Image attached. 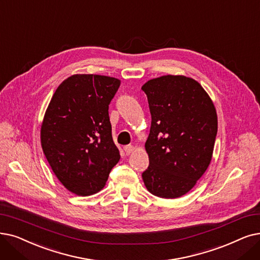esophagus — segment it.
I'll list each match as a JSON object with an SVG mask.
<instances>
[{
	"mask_svg": "<svg viewBox=\"0 0 260 260\" xmlns=\"http://www.w3.org/2000/svg\"><path fill=\"white\" fill-rule=\"evenodd\" d=\"M134 150H135V148H134V146H133L132 144H128V145L124 146V151H125V154H126V155H129L131 153H133Z\"/></svg>",
	"mask_w": 260,
	"mask_h": 260,
	"instance_id": "esophagus-1",
	"label": "esophagus"
}]
</instances>
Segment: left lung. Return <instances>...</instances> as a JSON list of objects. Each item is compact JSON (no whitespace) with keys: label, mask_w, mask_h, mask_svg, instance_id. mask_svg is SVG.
I'll return each instance as SVG.
<instances>
[{"label":"left lung","mask_w":260,"mask_h":260,"mask_svg":"<svg viewBox=\"0 0 260 260\" xmlns=\"http://www.w3.org/2000/svg\"><path fill=\"white\" fill-rule=\"evenodd\" d=\"M141 89L152 117L145 142L150 165L142 179L156 197L179 198L210 164L218 132L216 108L203 87L183 75L153 78Z\"/></svg>","instance_id":"left-lung-1"}]
</instances>
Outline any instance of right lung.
Instances as JSON below:
<instances>
[{"instance_id":"obj_1","label":"right lung","mask_w":260,"mask_h":260,"mask_svg":"<svg viewBox=\"0 0 260 260\" xmlns=\"http://www.w3.org/2000/svg\"><path fill=\"white\" fill-rule=\"evenodd\" d=\"M119 87L115 77L72 75L56 89L44 115L43 153L59 182L77 196L103 189L120 160L108 115Z\"/></svg>"}]
</instances>
